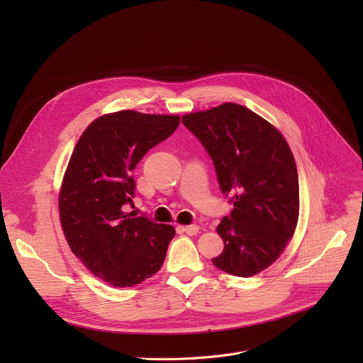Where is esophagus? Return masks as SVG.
I'll return each instance as SVG.
<instances>
[{"label": "esophagus", "instance_id": "obj_1", "mask_svg": "<svg viewBox=\"0 0 363 363\" xmlns=\"http://www.w3.org/2000/svg\"><path fill=\"white\" fill-rule=\"evenodd\" d=\"M178 230L188 234V235H195V234H198L199 227L195 225V224H192V225H178Z\"/></svg>", "mask_w": 363, "mask_h": 363}]
</instances>
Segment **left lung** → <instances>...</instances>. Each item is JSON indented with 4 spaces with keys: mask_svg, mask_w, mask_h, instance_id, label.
Instances as JSON below:
<instances>
[{
    "mask_svg": "<svg viewBox=\"0 0 363 363\" xmlns=\"http://www.w3.org/2000/svg\"><path fill=\"white\" fill-rule=\"evenodd\" d=\"M214 162L223 194L234 208L217 233L224 250L213 263L251 277L270 267L294 235L298 177L291 149L270 122L238 103L182 116Z\"/></svg>",
    "mask_w": 363,
    "mask_h": 363,
    "instance_id": "1",
    "label": "left lung"
}]
</instances>
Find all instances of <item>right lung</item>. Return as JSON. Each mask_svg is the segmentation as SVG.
Returning a JSON list of instances; mask_svg holds the SVG:
<instances>
[{
  "label": "right lung",
  "instance_id": "add662e5",
  "mask_svg": "<svg viewBox=\"0 0 363 363\" xmlns=\"http://www.w3.org/2000/svg\"><path fill=\"white\" fill-rule=\"evenodd\" d=\"M179 126L178 115L119 111L94 119L79 138L59 191V216L73 254L96 277L132 287L157 273L175 235L125 205L145 153Z\"/></svg>",
  "mask_w": 363,
  "mask_h": 363
}]
</instances>
